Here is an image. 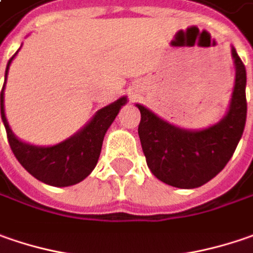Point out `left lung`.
Listing matches in <instances>:
<instances>
[{"label":"left lung","mask_w":253,"mask_h":253,"mask_svg":"<svg viewBox=\"0 0 253 253\" xmlns=\"http://www.w3.org/2000/svg\"><path fill=\"white\" fill-rule=\"evenodd\" d=\"M232 58L236 75L229 111L207 129H181L136 104L146 165L159 181L182 189L198 188L216 176L232 158L247 122V70L235 48Z\"/></svg>","instance_id":"left-lung-1"}]
</instances>
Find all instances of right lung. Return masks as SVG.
Masks as SVG:
<instances>
[{
    "label": "right lung",
    "mask_w": 253,
    "mask_h": 253,
    "mask_svg": "<svg viewBox=\"0 0 253 253\" xmlns=\"http://www.w3.org/2000/svg\"><path fill=\"white\" fill-rule=\"evenodd\" d=\"M15 55H12L6 64L5 81L11 61ZM4 88L5 83L0 94L1 118L9 146L19 164L34 178L52 186L75 185L92 172L101 154L105 132L118 115L121 107L126 104V96H122L115 102L101 108L81 131L68 139L52 146H35L19 141L11 131L4 111Z\"/></svg>",
    "instance_id": "obj_1"
}]
</instances>
